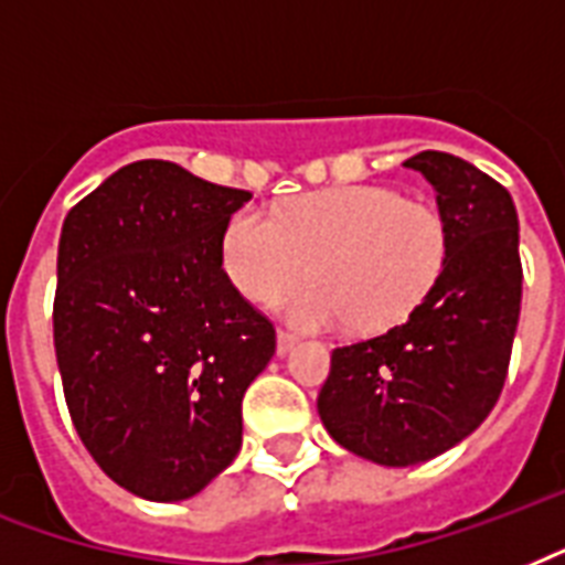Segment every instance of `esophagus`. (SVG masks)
<instances>
[{
    "mask_svg": "<svg viewBox=\"0 0 565 565\" xmlns=\"http://www.w3.org/2000/svg\"><path fill=\"white\" fill-rule=\"evenodd\" d=\"M296 343H299V337L290 334V331H278V340H275V352H278V358H287V354L296 349Z\"/></svg>",
    "mask_w": 565,
    "mask_h": 565,
    "instance_id": "obj_1",
    "label": "esophagus"
}]
</instances>
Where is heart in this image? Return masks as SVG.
<instances>
[{
    "label": "heart",
    "mask_w": 565,
    "mask_h": 565,
    "mask_svg": "<svg viewBox=\"0 0 565 565\" xmlns=\"http://www.w3.org/2000/svg\"><path fill=\"white\" fill-rule=\"evenodd\" d=\"M448 252V222L434 204L375 184L305 193L275 216L243 207L220 239L222 269L248 301L273 305L313 269L317 281L284 301L287 317L308 331L358 322L370 334L404 326L425 305Z\"/></svg>",
    "instance_id": "1"
}]
</instances>
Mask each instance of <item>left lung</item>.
Returning <instances> with one entry per match:
<instances>
[{"mask_svg": "<svg viewBox=\"0 0 565 565\" xmlns=\"http://www.w3.org/2000/svg\"><path fill=\"white\" fill-rule=\"evenodd\" d=\"M437 190L451 234L446 273L386 334L343 345L319 390L328 434L381 466H416L466 439L495 407L522 308L516 204L463 158L404 161Z\"/></svg>", "mask_w": 565, "mask_h": 565, "instance_id": "left-lung-1", "label": "left lung"}]
</instances>
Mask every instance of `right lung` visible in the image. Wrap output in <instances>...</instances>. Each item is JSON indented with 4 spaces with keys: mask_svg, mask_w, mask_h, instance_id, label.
<instances>
[{
    "mask_svg": "<svg viewBox=\"0 0 565 565\" xmlns=\"http://www.w3.org/2000/svg\"><path fill=\"white\" fill-rule=\"evenodd\" d=\"M248 199L137 161L66 213L52 310L66 407L102 472L140 499H190L243 446V395L275 354L273 322L220 257Z\"/></svg>",
    "mask_w": 565,
    "mask_h": 565,
    "instance_id": "right-lung-1",
    "label": "right lung"
}]
</instances>
